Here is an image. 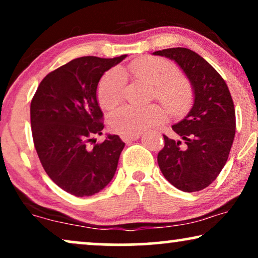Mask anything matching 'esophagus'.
I'll use <instances>...</instances> for the list:
<instances>
[{
    "instance_id": "1",
    "label": "esophagus",
    "mask_w": 258,
    "mask_h": 258,
    "mask_svg": "<svg viewBox=\"0 0 258 258\" xmlns=\"http://www.w3.org/2000/svg\"><path fill=\"white\" fill-rule=\"evenodd\" d=\"M121 139H122V141H124L125 143H129V142H132V141L139 140L140 134H137V135H121Z\"/></svg>"
}]
</instances>
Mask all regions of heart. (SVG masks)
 <instances>
[{
    "instance_id": "b5f03b06",
    "label": "heart",
    "mask_w": 258,
    "mask_h": 258,
    "mask_svg": "<svg viewBox=\"0 0 258 258\" xmlns=\"http://www.w3.org/2000/svg\"><path fill=\"white\" fill-rule=\"evenodd\" d=\"M128 70L137 80L154 87V96L171 116L184 115L191 107V84L178 75L177 68L171 62L160 57H142L130 63ZM124 86L125 77L121 70L111 69L105 73L97 87V101L101 107L105 110L116 107L122 100ZM164 118V109L158 104L147 107L125 105L112 112L109 124L114 132L122 135H137L161 124Z\"/></svg>"
}]
</instances>
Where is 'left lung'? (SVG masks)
Wrapping results in <instances>:
<instances>
[{"label":"left lung","instance_id":"obj_1","mask_svg":"<svg viewBox=\"0 0 258 258\" xmlns=\"http://www.w3.org/2000/svg\"><path fill=\"white\" fill-rule=\"evenodd\" d=\"M181 67L194 89V104L172 130L175 141L163 135L157 155L162 174L175 188L200 191L210 185L227 163L235 137L236 116L230 91L222 76L202 56L186 48L155 51Z\"/></svg>","mask_w":258,"mask_h":258}]
</instances>
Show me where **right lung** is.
<instances>
[{
    "label": "right lung",
    "mask_w": 258,
    "mask_h": 258,
    "mask_svg": "<svg viewBox=\"0 0 258 258\" xmlns=\"http://www.w3.org/2000/svg\"><path fill=\"white\" fill-rule=\"evenodd\" d=\"M126 57L83 56L49 73L30 104L31 133L41 164L59 188L77 197L101 191L114 177L124 142L108 135L96 90L103 74Z\"/></svg>",
    "instance_id": "add662e5"
}]
</instances>
